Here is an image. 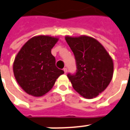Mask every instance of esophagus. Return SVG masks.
Listing matches in <instances>:
<instances>
[{
    "instance_id": "obj_1",
    "label": "esophagus",
    "mask_w": 130,
    "mask_h": 130,
    "mask_svg": "<svg viewBox=\"0 0 130 130\" xmlns=\"http://www.w3.org/2000/svg\"><path fill=\"white\" fill-rule=\"evenodd\" d=\"M63 71H64V72H65V74H67V72H68V70H67V68H65L63 69Z\"/></svg>"
}]
</instances>
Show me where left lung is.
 Segmentation results:
<instances>
[{"label": "left lung", "instance_id": "left-lung-1", "mask_svg": "<svg viewBox=\"0 0 130 130\" xmlns=\"http://www.w3.org/2000/svg\"><path fill=\"white\" fill-rule=\"evenodd\" d=\"M74 53L77 72L68 74L74 89L85 99H93L106 89L113 75V61L103 45L93 37H65Z\"/></svg>", "mask_w": 130, "mask_h": 130}]
</instances>
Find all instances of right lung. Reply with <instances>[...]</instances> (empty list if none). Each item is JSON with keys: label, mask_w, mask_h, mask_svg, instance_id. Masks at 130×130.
<instances>
[{"label": "right lung", "mask_w": 130, "mask_h": 130, "mask_svg": "<svg viewBox=\"0 0 130 130\" xmlns=\"http://www.w3.org/2000/svg\"><path fill=\"white\" fill-rule=\"evenodd\" d=\"M59 38L39 35L28 40L15 56L13 73L18 84L32 96L45 95L64 71L56 68L51 49Z\"/></svg>", "instance_id": "right-lung-1"}]
</instances>
